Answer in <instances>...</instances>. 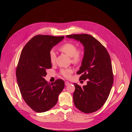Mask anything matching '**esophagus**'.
<instances>
[{
    "label": "esophagus",
    "instance_id": "34e87169",
    "mask_svg": "<svg viewBox=\"0 0 132 132\" xmlns=\"http://www.w3.org/2000/svg\"><path fill=\"white\" fill-rule=\"evenodd\" d=\"M69 84H70V83H69L68 81H65V85H66V86H68V85H69Z\"/></svg>",
    "mask_w": 132,
    "mask_h": 132
}]
</instances>
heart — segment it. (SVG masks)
Instances as JSON below:
<instances>
[{
	"instance_id": "heart-1",
	"label": "heart",
	"mask_w": 132,
	"mask_h": 132,
	"mask_svg": "<svg viewBox=\"0 0 132 132\" xmlns=\"http://www.w3.org/2000/svg\"><path fill=\"white\" fill-rule=\"evenodd\" d=\"M59 50L65 53L66 55L71 57V62L74 64L80 63L83 59V52L81 49H77V46L73 43L68 42L62 44L59 47ZM56 54L55 51L51 50L49 52V59L50 62L53 64L55 62ZM72 70L70 68L62 69L60 70V73L63 76L66 78L70 77Z\"/></svg>"
}]
</instances>
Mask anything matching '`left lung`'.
Listing matches in <instances>:
<instances>
[{
  "label": "left lung",
  "instance_id": "8db88e82",
  "mask_svg": "<svg viewBox=\"0 0 132 132\" xmlns=\"http://www.w3.org/2000/svg\"><path fill=\"white\" fill-rule=\"evenodd\" d=\"M66 36L80 41L85 48L81 66L77 74L81 75L80 80L87 79V85L81 87L74 83L75 105L86 113L95 112L105 103L113 83L110 55L105 47L89 34H71Z\"/></svg>",
  "mask_w": 132,
  "mask_h": 132
}]
</instances>
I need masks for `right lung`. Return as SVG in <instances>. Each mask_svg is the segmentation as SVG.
Returning a JSON list of instances; mask_svg holds the SVG:
<instances>
[{"label":"right lung","instance_id":"right-lung-1","mask_svg":"<svg viewBox=\"0 0 132 132\" xmlns=\"http://www.w3.org/2000/svg\"><path fill=\"white\" fill-rule=\"evenodd\" d=\"M64 38V36L36 35L21 51L16 69L17 82L23 100L36 112L52 108L65 87L62 79L50 84L44 78L46 70L52 68L49 52Z\"/></svg>","mask_w":132,"mask_h":132}]
</instances>
